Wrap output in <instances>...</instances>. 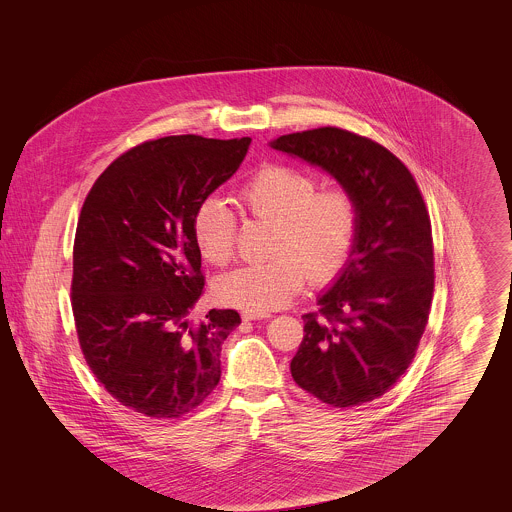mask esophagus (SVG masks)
<instances>
[{
	"label": "esophagus",
	"instance_id": "34e87169",
	"mask_svg": "<svg viewBox=\"0 0 512 512\" xmlns=\"http://www.w3.org/2000/svg\"><path fill=\"white\" fill-rule=\"evenodd\" d=\"M242 318H244V320H259V318H268V315H265V313H251V311H245V313H242Z\"/></svg>",
	"mask_w": 512,
	"mask_h": 512
}]
</instances>
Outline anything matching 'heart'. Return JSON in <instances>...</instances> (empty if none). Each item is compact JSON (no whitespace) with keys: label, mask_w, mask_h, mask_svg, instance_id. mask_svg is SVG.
Segmentation results:
<instances>
[{"label":"heart","mask_w":512,"mask_h":512,"mask_svg":"<svg viewBox=\"0 0 512 512\" xmlns=\"http://www.w3.org/2000/svg\"><path fill=\"white\" fill-rule=\"evenodd\" d=\"M317 188L311 172L288 165H265L240 186V211L274 224L270 251L276 255L220 276L217 295L224 303L267 313L288 305L301 292L305 266L317 284L340 274L357 240L359 207L345 188ZM194 240L211 265L222 267L234 259L236 219L220 199H205L197 207Z\"/></svg>","instance_id":"heart-1"}]
</instances>
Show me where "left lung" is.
Listing matches in <instances>:
<instances>
[{"mask_svg": "<svg viewBox=\"0 0 512 512\" xmlns=\"http://www.w3.org/2000/svg\"><path fill=\"white\" fill-rule=\"evenodd\" d=\"M332 174L359 207V232L334 286L303 315L292 359L299 388L345 409L384 395L413 363L434 295V244L411 171L370 138L324 126L270 142Z\"/></svg>", "mask_w": 512, "mask_h": 512, "instance_id": "1", "label": "left lung"}]
</instances>
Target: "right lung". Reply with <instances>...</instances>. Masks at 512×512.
I'll return each mask as SVG.
<instances>
[{
    "mask_svg": "<svg viewBox=\"0 0 512 512\" xmlns=\"http://www.w3.org/2000/svg\"><path fill=\"white\" fill-rule=\"evenodd\" d=\"M251 138L167 136L128 149L86 195L73 249L74 326L99 384L149 418L190 413L217 388L234 309L190 315L203 293L197 207Z\"/></svg>",
    "mask_w": 512,
    "mask_h": 512,
    "instance_id": "obj_1",
    "label": "right lung"
}]
</instances>
